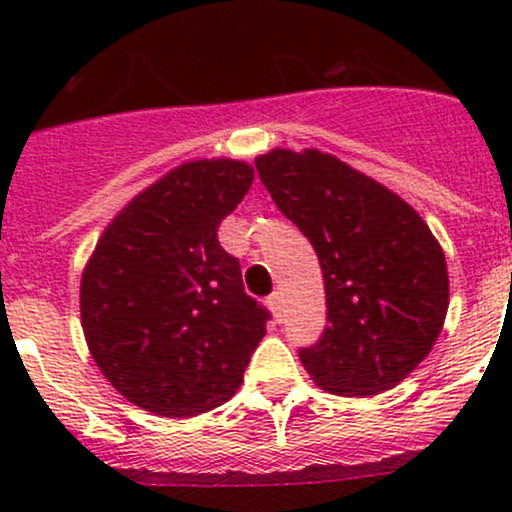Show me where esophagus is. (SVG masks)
Returning a JSON list of instances; mask_svg holds the SVG:
<instances>
[{"instance_id": "34e87169", "label": "esophagus", "mask_w": 512, "mask_h": 512, "mask_svg": "<svg viewBox=\"0 0 512 512\" xmlns=\"http://www.w3.org/2000/svg\"><path fill=\"white\" fill-rule=\"evenodd\" d=\"M267 307H270V312L275 314L277 319L282 317V297H280V292H275V294H270V297H267Z\"/></svg>"}]
</instances>
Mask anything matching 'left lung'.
<instances>
[{
	"instance_id": "8db88e82",
	"label": "left lung",
	"mask_w": 512,
	"mask_h": 512,
	"mask_svg": "<svg viewBox=\"0 0 512 512\" xmlns=\"http://www.w3.org/2000/svg\"><path fill=\"white\" fill-rule=\"evenodd\" d=\"M255 165L322 265L329 324L299 352L307 374L339 396L394 389L446 322L448 270L438 240L404 198L337 156L272 148Z\"/></svg>"
}]
</instances>
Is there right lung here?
Here are the masks:
<instances>
[{
	"mask_svg": "<svg viewBox=\"0 0 512 512\" xmlns=\"http://www.w3.org/2000/svg\"><path fill=\"white\" fill-rule=\"evenodd\" d=\"M245 160L178 165L98 237L81 275V327L101 374L165 418L223 406L265 337L267 309L242 287L218 227L250 190Z\"/></svg>",
	"mask_w": 512,
	"mask_h": 512,
	"instance_id": "1",
	"label": "right lung"
}]
</instances>
